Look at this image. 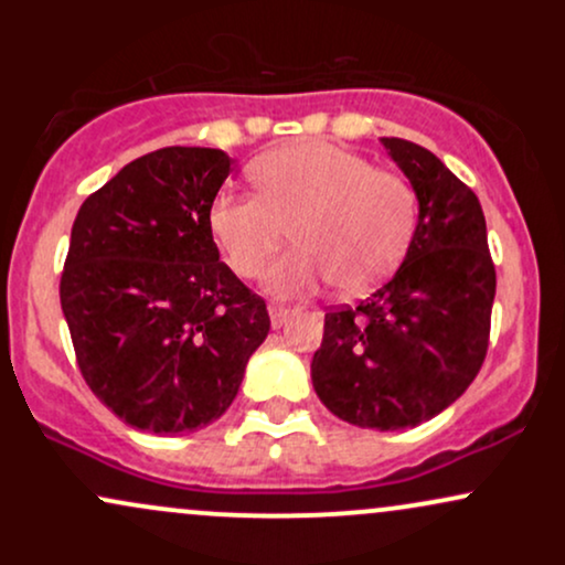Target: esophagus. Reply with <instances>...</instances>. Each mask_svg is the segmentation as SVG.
Instances as JSON below:
<instances>
[{
  "label": "esophagus",
  "instance_id": "obj_1",
  "mask_svg": "<svg viewBox=\"0 0 565 565\" xmlns=\"http://www.w3.org/2000/svg\"><path fill=\"white\" fill-rule=\"evenodd\" d=\"M268 313H270V323H274V329H281L284 323L295 316V308H289V305H281V302H270Z\"/></svg>",
  "mask_w": 565,
  "mask_h": 565
}]
</instances>
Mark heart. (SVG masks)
<instances>
[{
	"instance_id": "b5f03b06",
	"label": "heart",
	"mask_w": 565,
	"mask_h": 565,
	"mask_svg": "<svg viewBox=\"0 0 565 565\" xmlns=\"http://www.w3.org/2000/svg\"><path fill=\"white\" fill-rule=\"evenodd\" d=\"M252 180L257 193H217L206 223L244 278L263 274L291 228L300 246L265 278L276 295H310L329 281L361 295L393 274L412 242L414 188L348 148L295 142L257 159Z\"/></svg>"
}]
</instances>
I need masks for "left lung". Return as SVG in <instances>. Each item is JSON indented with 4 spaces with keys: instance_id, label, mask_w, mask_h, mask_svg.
<instances>
[{
    "instance_id": "obj_1",
    "label": "left lung",
    "mask_w": 565,
    "mask_h": 565,
    "mask_svg": "<svg viewBox=\"0 0 565 565\" xmlns=\"http://www.w3.org/2000/svg\"><path fill=\"white\" fill-rule=\"evenodd\" d=\"M382 142L417 193V231L393 278L329 310L310 377L334 417L404 430L451 406L481 372L497 270L476 193L417 142Z\"/></svg>"
}]
</instances>
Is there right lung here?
<instances>
[{
    "instance_id": "right-lung-1",
    "label": "right lung",
    "mask_w": 565,
    "mask_h": 565,
    "mask_svg": "<svg viewBox=\"0 0 565 565\" xmlns=\"http://www.w3.org/2000/svg\"><path fill=\"white\" fill-rule=\"evenodd\" d=\"M231 174L217 148L170 146L89 193L61 276L76 364L100 404L159 436L225 414L270 316L220 260L210 204Z\"/></svg>"
}]
</instances>
